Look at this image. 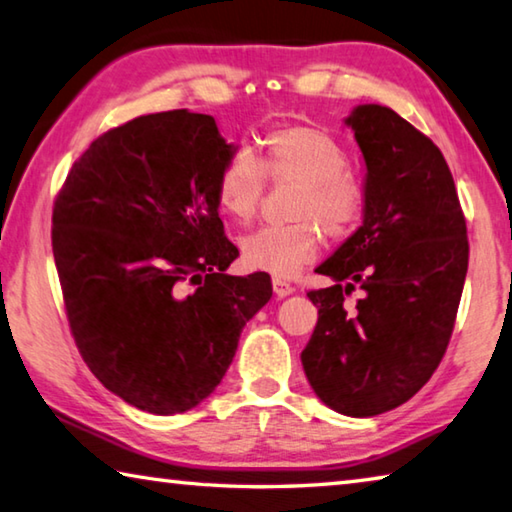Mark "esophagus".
<instances>
[{
  "label": "esophagus",
  "instance_id": "1",
  "mask_svg": "<svg viewBox=\"0 0 512 512\" xmlns=\"http://www.w3.org/2000/svg\"><path fill=\"white\" fill-rule=\"evenodd\" d=\"M272 288H274V294H276V297H279V299L290 297V294L294 292L292 285H290L288 281H283V279H274V281H272Z\"/></svg>",
  "mask_w": 512,
  "mask_h": 512
}]
</instances>
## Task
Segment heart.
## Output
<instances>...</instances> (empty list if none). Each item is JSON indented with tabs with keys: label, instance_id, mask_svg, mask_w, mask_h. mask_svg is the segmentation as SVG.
Wrapping results in <instances>:
<instances>
[{
	"label": "heart",
	"instance_id": "1",
	"mask_svg": "<svg viewBox=\"0 0 512 512\" xmlns=\"http://www.w3.org/2000/svg\"><path fill=\"white\" fill-rule=\"evenodd\" d=\"M348 155L333 134L308 123L281 125L265 134L261 159L238 150L222 161L215 177V197L236 222L256 218L267 179L297 184L290 218L283 227H265L242 238V261L251 270L290 279L317 261L321 227L333 240H346L366 213V191L348 173Z\"/></svg>",
	"mask_w": 512,
	"mask_h": 512
}]
</instances>
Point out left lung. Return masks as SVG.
<instances>
[{"mask_svg":"<svg viewBox=\"0 0 512 512\" xmlns=\"http://www.w3.org/2000/svg\"><path fill=\"white\" fill-rule=\"evenodd\" d=\"M346 123L366 161L364 224L310 290L319 319L301 353L321 402L366 418L425 387L450 344L468 274V229L436 143L389 107L360 105ZM355 289V307L343 301Z\"/></svg>","mask_w":512,"mask_h":512,"instance_id":"obj_1","label":"left lung"}]
</instances>
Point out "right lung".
<instances>
[{
    "label": "right lung",
    "mask_w": 512,
    "mask_h": 512,
    "mask_svg": "<svg viewBox=\"0 0 512 512\" xmlns=\"http://www.w3.org/2000/svg\"><path fill=\"white\" fill-rule=\"evenodd\" d=\"M233 148L209 114L170 110L103 132L53 202L51 245L71 335L105 389L148 414L209 396L270 274L229 276L215 177Z\"/></svg>",
    "instance_id": "1"
}]
</instances>
